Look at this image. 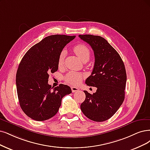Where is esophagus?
<instances>
[{
	"mask_svg": "<svg viewBox=\"0 0 150 150\" xmlns=\"http://www.w3.org/2000/svg\"><path fill=\"white\" fill-rule=\"evenodd\" d=\"M71 91L73 93H75L76 91H79V89L78 88L76 87H74V86H71Z\"/></svg>",
	"mask_w": 150,
	"mask_h": 150,
	"instance_id": "esophagus-1",
	"label": "esophagus"
}]
</instances>
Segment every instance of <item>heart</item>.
<instances>
[{
	"label": "heart",
	"mask_w": 150,
	"mask_h": 150,
	"mask_svg": "<svg viewBox=\"0 0 150 150\" xmlns=\"http://www.w3.org/2000/svg\"><path fill=\"white\" fill-rule=\"evenodd\" d=\"M74 51L75 54L79 57V58L83 62L88 61L90 57V51L89 48L83 44H79L74 46ZM65 56V51H62L60 52L58 59V66H62L64 64V60ZM83 79V75L77 72L70 71L66 75L65 77V80L68 84L71 85H77L79 84Z\"/></svg>",
	"instance_id": "1"
}]
</instances>
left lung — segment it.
<instances>
[{"mask_svg": "<svg viewBox=\"0 0 150 150\" xmlns=\"http://www.w3.org/2000/svg\"><path fill=\"white\" fill-rule=\"evenodd\" d=\"M91 46L95 62L91 75L85 83L97 88L93 95L84 91L85 100L80 108L84 115L93 121L110 119L124 102L127 75L125 65L118 52L101 36H79Z\"/></svg>", "mask_w": 150, "mask_h": 150, "instance_id": "8db88e82", "label": "left lung"}]
</instances>
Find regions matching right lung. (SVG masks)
<instances>
[{"instance_id": "1", "label": "right lung", "mask_w": 150, "mask_h": 150, "mask_svg": "<svg viewBox=\"0 0 150 150\" xmlns=\"http://www.w3.org/2000/svg\"><path fill=\"white\" fill-rule=\"evenodd\" d=\"M75 36L61 35L46 37L25 54L16 75L20 106L31 119L43 121L56 114L64 96L71 88L60 84L54 88L48 84L49 74L58 70V59L64 47Z\"/></svg>"}]
</instances>
